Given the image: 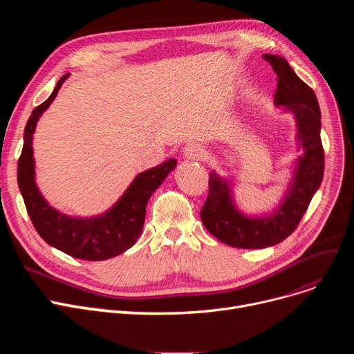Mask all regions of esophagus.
Wrapping results in <instances>:
<instances>
[{
    "label": "esophagus",
    "instance_id": "34e87169",
    "mask_svg": "<svg viewBox=\"0 0 354 354\" xmlns=\"http://www.w3.org/2000/svg\"><path fill=\"white\" fill-rule=\"evenodd\" d=\"M183 156L187 159H202L203 155H205V151H203V146L201 143H196V142H192V143H188L187 146L183 147Z\"/></svg>",
    "mask_w": 354,
    "mask_h": 354
}]
</instances>
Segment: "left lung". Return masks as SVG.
Instances as JSON below:
<instances>
[{
  "instance_id": "8db88e82",
  "label": "left lung",
  "mask_w": 354,
  "mask_h": 354,
  "mask_svg": "<svg viewBox=\"0 0 354 354\" xmlns=\"http://www.w3.org/2000/svg\"><path fill=\"white\" fill-rule=\"evenodd\" d=\"M263 57L277 74L274 104L283 106L294 115L299 130L297 140L304 153L297 159L292 180L280 207L272 214L258 218L238 211L230 182L211 172L208 198L201 209L202 224L224 244L244 250L267 248L284 241L300 224L324 174L317 97L281 55L264 54Z\"/></svg>"
}]
</instances>
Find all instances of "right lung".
<instances>
[{
	"label": "right lung",
	"mask_w": 354,
	"mask_h": 354,
	"mask_svg": "<svg viewBox=\"0 0 354 354\" xmlns=\"http://www.w3.org/2000/svg\"><path fill=\"white\" fill-rule=\"evenodd\" d=\"M67 77L68 74H64L50 97L32 110L26 124L24 146L17 169L18 188L34 228L48 245L86 261H103L120 255L135 245L145 224L147 201L169 172L175 169L176 159L165 160L159 166L139 174L122 198L102 215L76 218L50 207L34 179L32 135L43 111L57 96Z\"/></svg>",
	"instance_id": "right-lung-1"
}]
</instances>
